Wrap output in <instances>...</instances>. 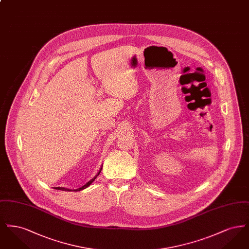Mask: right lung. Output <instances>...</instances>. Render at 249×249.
I'll use <instances>...</instances> for the list:
<instances>
[{
  "label": "right lung",
  "instance_id": "right-lung-1",
  "mask_svg": "<svg viewBox=\"0 0 249 249\" xmlns=\"http://www.w3.org/2000/svg\"><path fill=\"white\" fill-rule=\"evenodd\" d=\"M101 170H102V168H101ZM101 170H100V171H99V173H98V174H97V176H96V177H95L94 178H92V179H91V180H90V181H89V182H88V183H87V184H86V185H84L83 187H81V188H79V189H77V190H74V191H78V190H84V189H86V188H88V187H89V185H90V184H91V183H92V182H93V181H94L95 179H96V178H97V177H98V176H99V174H100V173H101ZM55 189H56V190H67V191H71V190H68V189H64V188H59V187H58V188H55Z\"/></svg>",
  "mask_w": 249,
  "mask_h": 249
}]
</instances>
